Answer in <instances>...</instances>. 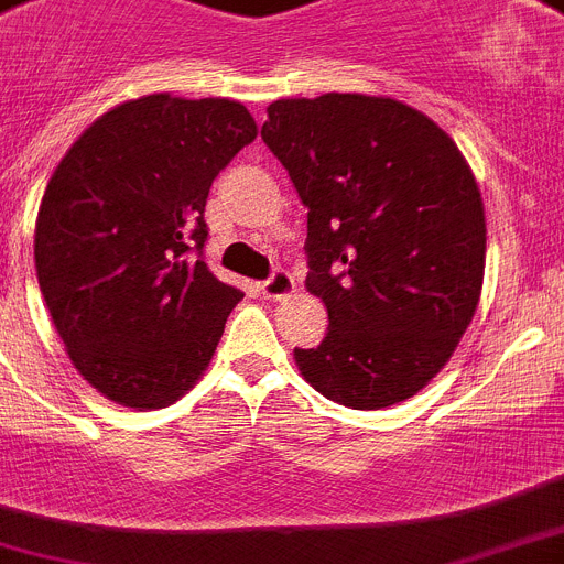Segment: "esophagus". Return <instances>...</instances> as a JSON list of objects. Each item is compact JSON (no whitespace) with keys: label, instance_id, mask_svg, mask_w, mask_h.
Listing matches in <instances>:
<instances>
[{"label":"esophagus","instance_id":"34e87169","mask_svg":"<svg viewBox=\"0 0 564 564\" xmlns=\"http://www.w3.org/2000/svg\"><path fill=\"white\" fill-rule=\"evenodd\" d=\"M292 290H295V281H292V274L286 269H274L272 278L260 283V292L269 301H281V297L292 295Z\"/></svg>","mask_w":564,"mask_h":564}]
</instances>
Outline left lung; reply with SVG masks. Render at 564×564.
<instances>
[{
	"label": "left lung",
	"mask_w": 564,
	"mask_h": 564,
	"mask_svg": "<svg viewBox=\"0 0 564 564\" xmlns=\"http://www.w3.org/2000/svg\"><path fill=\"white\" fill-rule=\"evenodd\" d=\"M260 137L304 203L306 290L329 333L301 376L352 410L413 399L456 352L485 281V203L427 113L392 97L274 99Z\"/></svg>",
	"instance_id": "left-lung-1"
}]
</instances>
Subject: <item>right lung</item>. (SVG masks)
Wrapping results in <instances>:
<instances>
[{
	"instance_id": "add662e5",
	"label": "right lung",
	"mask_w": 564,
	"mask_h": 564,
	"mask_svg": "<svg viewBox=\"0 0 564 564\" xmlns=\"http://www.w3.org/2000/svg\"><path fill=\"white\" fill-rule=\"evenodd\" d=\"M254 137L238 99L145 94L97 117L51 174L36 278L70 364L113 404H174L209 367L243 292L200 260L203 212Z\"/></svg>"
}]
</instances>
